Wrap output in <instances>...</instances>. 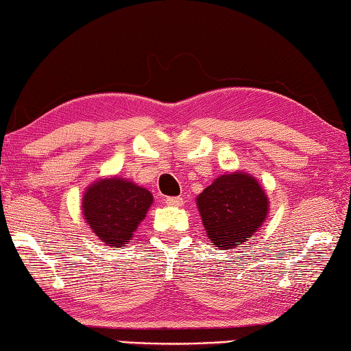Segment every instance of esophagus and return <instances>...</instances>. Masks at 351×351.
Wrapping results in <instances>:
<instances>
[{
	"instance_id": "esophagus-1",
	"label": "esophagus",
	"mask_w": 351,
	"mask_h": 351,
	"mask_svg": "<svg viewBox=\"0 0 351 351\" xmlns=\"http://www.w3.org/2000/svg\"><path fill=\"white\" fill-rule=\"evenodd\" d=\"M165 203L168 204V206H174V208H180L183 206L184 200L182 197H167L165 198Z\"/></svg>"
}]
</instances>
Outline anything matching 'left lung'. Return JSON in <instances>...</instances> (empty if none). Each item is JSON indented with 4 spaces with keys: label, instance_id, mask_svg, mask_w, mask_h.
<instances>
[{
    "label": "left lung",
    "instance_id": "obj_1",
    "mask_svg": "<svg viewBox=\"0 0 351 351\" xmlns=\"http://www.w3.org/2000/svg\"><path fill=\"white\" fill-rule=\"evenodd\" d=\"M208 238L220 250L238 247L261 228L269 213V198L247 173L223 174L197 197Z\"/></svg>",
    "mask_w": 351,
    "mask_h": 351
}]
</instances>
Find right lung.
I'll list each match as a JSON object with an SVG mask.
<instances>
[{
  "label": "right lung",
  "mask_w": 351,
  "mask_h": 351,
  "mask_svg": "<svg viewBox=\"0 0 351 351\" xmlns=\"http://www.w3.org/2000/svg\"><path fill=\"white\" fill-rule=\"evenodd\" d=\"M153 204V194L119 177L101 178L85 189L82 214L91 230L111 247L128 244Z\"/></svg>",
  "instance_id": "obj_1"
}]
</instances>
